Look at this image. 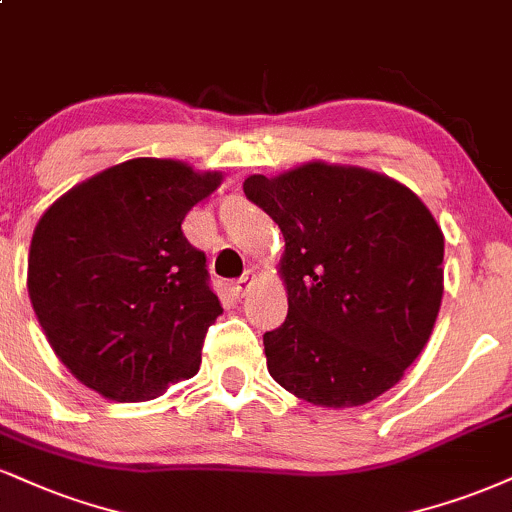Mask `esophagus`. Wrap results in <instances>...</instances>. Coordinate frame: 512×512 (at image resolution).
Wrapping results in <instances>:
<instances>
[{
	"label": "esophagus",
	"instance_id": "1",
	"mask_svg": "<svg viewBox=\"0 0 512 512\" xmlns=\"http://www.w3.org/2000/svg\"><path fill=\"white\" fill-rule=\"evenodd\" d=\"M252 279H255V274L252 272H245L243 276H240V279H236L231 283V291H233V295H245V291H248L250 288V283H252Z\"/></svg>",
	"mask_w": 512,
	"mask_h": 512
}]
</instances>
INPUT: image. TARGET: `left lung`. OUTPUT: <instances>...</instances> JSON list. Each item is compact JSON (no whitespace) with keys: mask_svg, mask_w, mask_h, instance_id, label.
I'll use <instances>...</instances> for the list:
<instances>
[{"mask_svg":"<svg viewBox=\"0 0 512 512\" xmlns=\"http://www.w3.org/2000/svg\"><path fill=\"white\" fill-rule=\"evenodd\" d=\"M243 190L286 240L288 317L264 334L274 381L324 408L365 405L396 386L441 307L443 233L432 212L360 166L307 162L245 178Z\"/></svg>","mask_w":512,"mask_h":512,"instance_id":"1","label":"left lung"}]
</instances>
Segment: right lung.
<instances>
[{"label": "right lung", "mask_w": 512, "mask_h": 512, "mask_svg": "<svg viewBox=\"0 0 512 512\" xmlns=\"http://www.w3.org/2000/svg\"><path fill=\"white\" fill-rule=\"evenodd\" d=\"M219 171L128 159L78 183L30 240L28 295L49 346L80 384L119 403L195 377L221 312L205 252L181 224Z\"/></svg>", "instance_id": "right-lung-1"}]
</instances>
